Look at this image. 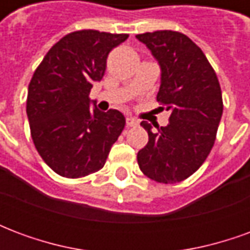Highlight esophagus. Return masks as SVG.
I'll use <instances>...</instances> for the list:
<instances>
[{
    "label": "esophagus",
    "instance_id": "34e87169",
    "mask_svg": "<svg viewBox=\"0 0 250 250\" xmlns=\"http://www.w3.org/2000/svg\"><path fill=\"white\" fill-rule=\"evenodd\" d=\"M125 125H127V127H135L138 125V120L135 118H132V116H127L125 118Z\"/></svg>",
    "mask_w": 250,
    "mask_h": 250
}]
</instances>
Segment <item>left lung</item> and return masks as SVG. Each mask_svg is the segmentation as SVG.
Instances as JSON below:
<instances>
[{
    "label": "left lung",
    "mask_w": 250,
    "mask_h": 250,
    "mask_svg": "<svg viewBox=\"0 0 250 250\" xmlns=\"http://www.w3.org/2000/svg\"><path fill=\"white\" fill-rule=\"evenodd\" d=\"M162 68L157 95L161 109L170 111L168 125L152 130L142 122L148 142L138 152L142 173L159 184L182 182L198 170L214 146L222 116V92L202 49L175 30L136 35Z\"/></svg>",
    "instance_id": "left-lung-1"
}]
</instances>
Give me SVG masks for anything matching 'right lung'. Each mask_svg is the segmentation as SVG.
Wrapping results in <instances>:
<instances>
[{"mask_svg":"<svg viewBox=\"0 0 250 250\" xmlns=\"http://www.w3.org/2000/svg\"><path fill=\"white\" fill-rule=\"evenodd\" d=\"M127 33L95 29L71 32L36 68L28 87L30 135L42 161L64 178H82L103 168L125 125L118 109L89 107L93 82L102 80L108 53Z\"/></svg>","mask_w":250,"mask_h":250,"instance_id":"obj_1","label":"right lung"}]
</instances>
